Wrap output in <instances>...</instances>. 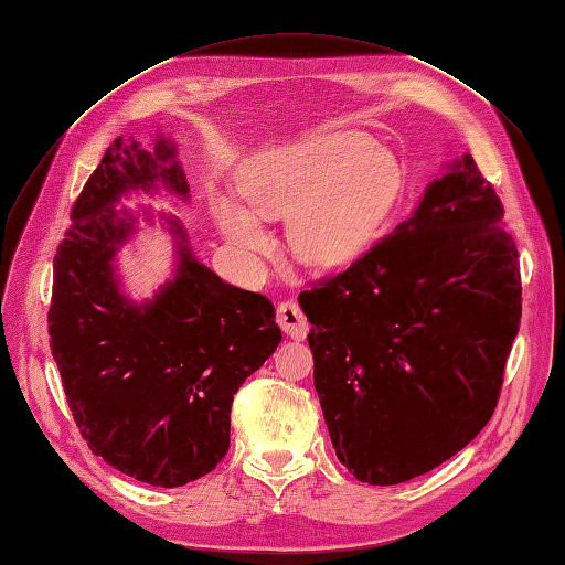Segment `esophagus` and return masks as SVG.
Returning a JSON list of instances; mask_svg holds the SVG:
<instances>
[{"mask_svg":"<svg viewBox=\"0 0 565 565\" xmlns=\"http://www.w3.org/2000/svg\"><path fill=\"white\" fill-rule=\"evenodd\" d=\"M278 324L282 328V332L287 337H292L297 341L306 339V334H309V320H306L303 311L299 309L297 301H282L278 303Z\"/></svg>","mask_w":565,"mask_h":565,"instance_id":"obj_1","label":"esophagus"}]
</instances>
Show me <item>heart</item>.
Listing matches in <instances>:
<instances>
[{"label": "heart", "instance_id": "b5f03b06", "mask_svg": "<svg viewBox=\"0 0 565 565\" xmlns=\"http://www.w3.org/2000/svg\"><path fill=\"white\" fill-rule=\"evenodd\" d=\"M403 191V164L365 131L334 129L270 148L241 172V198L210 195L214 224L243 254H264V221L289 218V243L301 262H353L380 231Z\"/></svg>", "mask_w": 565, "mask_h": 565}]
</instances>
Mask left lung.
<instances>
[{
    "label": "left lung",
    "mask_w": 565,
    "mask_h": 565,
    "mask_svg": "<svg viewBox=\"0 0 565 565\" xmlns=\"http://www.w3.org/2000/svg\"><path fill=\"white\" fill-rule=\"evenodd\" d=\"M502 216L461 156L409 218L299 295L324 424L358 481L431 471L492 417L521 322L519 249Z\"/></svg>",
    "instance_id": "1"
}]
</instances>
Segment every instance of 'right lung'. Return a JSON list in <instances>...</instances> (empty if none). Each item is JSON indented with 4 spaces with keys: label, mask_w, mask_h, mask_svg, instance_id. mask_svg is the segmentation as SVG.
<instances>
[{
    "label": "right lung",
    "mask_w": 565,
    "mask_h": 565,
    "mask_svg": "<svg viewBox=\"0 0 565 565\" xmlns=\"http://www.w3.org/2000/svg\"><path fill=\"white\" fill-rule=\"evenodd\" d=\"M158 188L191 198L177 143L164 134L152 150L115 139L54 256L49 347L92 452L136 481L179 488L224 459L233 396L282 334L273 303L200 264L172 214H160L174 241L172 278L152 299L122 292L115 259L139 216L115 207Z\"/></svg>",
    "instance_id": "1"
}]
</instances>
